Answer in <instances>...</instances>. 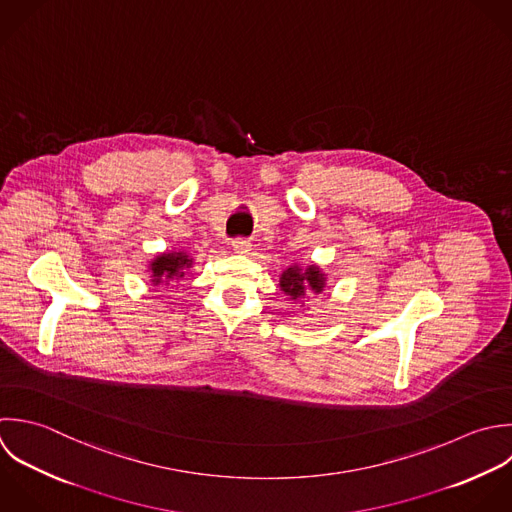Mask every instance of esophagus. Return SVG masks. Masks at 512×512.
Returning a JSON list of instances; mask_svg holds the SVG:
<instances>
[{"label": "esophagus", "mask_w": 512, "mask_h": 512, "mask_svg": "<svg viewBox=\"0 0 512 512\" xmlns=\"http://www.w3.org/2000/svg\"><path fill=\"white\" fill-rule=\"evenodd\" d=\"M231 247H233V251H237V253H249V251H251V243H249V239H245V237L233 239V241H231Z\"/></svg>", "instance_id": "obj_1"}]
</instances>
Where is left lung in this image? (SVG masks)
Listing matches in <instances>:
<instances>
[{"label":"left lung","mask_w":512,"mask_h":512,"mask_svg":"<svg viewBox=\"0 0 512 512\" xmlns=\"http://www.w3.org/2000/svg\"><path fill=\"white\" fill-rule=\"evenodd\" d=\"M323 275L319 273L317 267H309V269H299V267H291L283 273L281 277V289L291 297V299H301L309 289L315 293L323 291Z\"/></svg>","instance_id":"1"}]
</instances>
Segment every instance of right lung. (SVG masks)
<instances>
[{
    "label": "right lung",
    "mask_w": 512,
    "mask_h": 512,
    "mask_svg": "<svg viewBox=\"0 0 512 512\" xmlns=\"http://www.w3.org/2000/svg\"><path fill=\"white\" fill-rule=\"evenodd\" d=\"M191 265V259L183 253H165L159 255L153 263H151V271H153V283H161V279L165 281H173L175 277H183V269H187Z\"/></svg>",
    "instance_id": "add662e5"
}]
</instances>
